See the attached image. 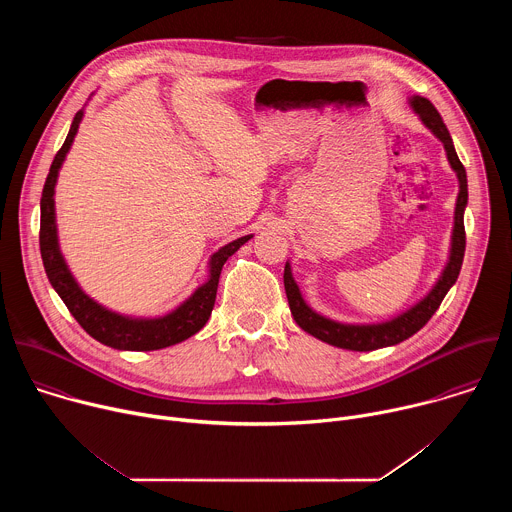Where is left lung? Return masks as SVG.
Instances as JSON below:
<instances>
[{"mask_svg":"<svg viewBox=\"0 0 512 512\" xmlns=\"http://www.w3.org/2000/svg\"><path fill=\"white\" fill-rule=\"evenodd\" d=\"M409 107L421 119V123L444 143L446 158H448V162H450V166H452V170L456 172V178H458V188L460 190H458L456 210H454L450 255H448L446 267L442 269L440 277H437L433 287L427 291V294L419 302H415L405 312L393 316L391 320L371 322V324L338 322V320H332V318H326V316L318 314L304 300L302 291H300V287L294 279V273H291V265L287 261L285 271H283V285H285V294H287L291 316H294L296 324L302 330H306L314 338H318L326 344L338 346V348L356 350V352H369V350H377V348H385V346H395V344L407 340L417 330H421L427 324V320L435 314V310L440 308L442 300L446 298L450 287L456 283V279L460 275V269H462L464 251H466L464 210H466V204H468L466 170H464V166H462V162L456 154L452 135H450L442 115L437 113V109L431 105V101H427L425 97L413 95V97H409Z\"/></svg>","mask_w":512,"mask_h":512,"instance_id":"obj_1","label":"left lung"}]
</instances>
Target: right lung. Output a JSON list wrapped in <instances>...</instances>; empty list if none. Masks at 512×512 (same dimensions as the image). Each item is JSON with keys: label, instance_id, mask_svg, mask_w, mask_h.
Returning a JSON list of instances; mask_svg holds the SVG:
<instances>
[{"label": "right lung", "instance_id": "right-lung-1", "mask_svg": "<svg viewBox=\"0 0 512 512\" xmlns=\"http://www.w3.org/2000/svg\"><path fill=\"white\" fill-rule=\"evenodd\" d=\"M85 117V107L72 119V125L68 129V135L62 143L60 152L54 156V162L50 166L42 200H40V253L44 261V269L48 275V281L56 289L60 300L66 304L68 312L75 316V320L85 328L87 334H91L95 340H99L105 346L117 348V350H160L172 344H178L190 336H194L198 330L204 328V324L210 318V312L214 308L216 289H218V277H221L223 265L227 259L237 253L253 235H245L225 247L218 249L208 259V275L202 285H198L192 294L176 306L172 312L156 318H135L125 316L119 312H113L105 308L103 304L95 302L91 296H87L75 275L70 273L64 255L60 251L58 243V229H56V206H54V194H56V182L58 172L66 160V154L72 148V141L77 137L79 125Z\"/></svg>", "mask_w": 512, "mask_h": 512}]
</instances>
